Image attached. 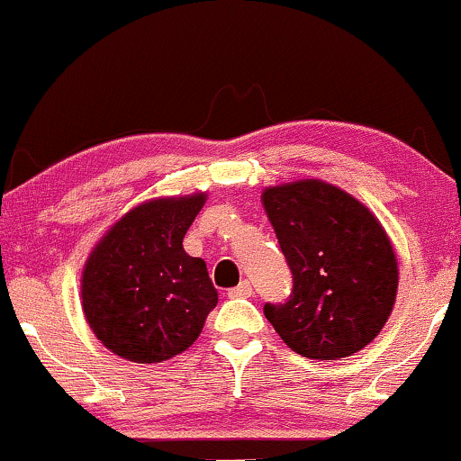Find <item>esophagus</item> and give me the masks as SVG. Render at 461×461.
I'll use <instances>...</instances> for the list:
<instances>
[{"label": "esophagus", "instance_id": "obj_1", "mask_svg": "<svg viewBox=\"0 0 461 461\" xmlns=\"http://www.w3.org/2000/svg\"><path fill=\"white\" fill-rule=\"evenodd\" d=\"M252 294H254V288H252V284L248 282V279H243V282L239 284L237 288L229 290V296L230 298H249Z\"/></svg>", "mask_w": 461, "mask_h": 461}]
</instances>
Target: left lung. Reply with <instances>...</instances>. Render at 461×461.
<instances>
[{
    "instance_id": "left-lung-1",
    "label": "left lung",
    "mask_w": 461,
    "mask_h": 461,
    "mask_svg": "<svg viewBox=\"0 0 461 461\" xmlns=\"http://www.w3.org/2000/svg\"><path fill=\"white\" fill-rule=\"evenodd\" d=\"M292 271L288 301L265 315L292 351L339 360L366 348L390 318L398 290L392 241L360 201L321 179L262 193Z\"/></svg>"
}]
</instances>
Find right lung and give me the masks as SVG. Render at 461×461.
I'll return each mask as SVG.
<instances>
[{"label": "right lung", "mask_w": 461, "mask_h": 461, "mask_svg": "<svg viewBox=\"0 0 461 461\" xmlns=\"http://www.w3.org/2000/svg\"><path fill=\"white\" fill-rule=\"evenodd\" d=\"M207 194L169 196L131 209L101 237L82 273L86 321L112 354L163 362L199 339L218 290L184 235Z\"/></svg>", "instance_id": "right-lung-1"}]
</instances>
